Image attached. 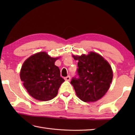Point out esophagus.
I'll list each match as a JSON object with an SVG mask.
<instances>
[{"mask_svg":"<svg viewBox=\"0 0 135 135\" xmlns=\"http://www.w3.org/2000/svg\"><path fill=\"white\" fill-rule=\"evenodd\" d=\"M64 79L66 81H70V76H67L66 77H65Z\"/></svg>","mask_w":135,"mask_h":135,"instance_id":"34e87169","label":"esophagus"}]
</instances>
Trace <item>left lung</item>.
<instances>
[{"label":"left lung","mask_w":135,"mask_h":135,"mask_svg":"<svg viewBox=\"0 0 135 135\" xmlns=\"http://www.w3.org/2000/svg\"><path fill=\"white\" fill-rule=\"evenodd\" d=\"M78 62L79 79H73L76 95L85 102H96L104 97L108 90L113 77L110 64L103 56L94 52L74 55Z\"/></svg>","instance_id":"obj_1"}]
</instances>
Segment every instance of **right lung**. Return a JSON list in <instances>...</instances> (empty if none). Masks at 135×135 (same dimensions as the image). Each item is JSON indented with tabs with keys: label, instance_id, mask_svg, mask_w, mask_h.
I'll use <instances>...</instances> for the list:
<instances>
[{
	"label": "right lung",
	"instance_id": "add662e5",
	"mask_svg": "<svg viewBox=\"0 0 135 135\" xmlns=\"http://www.w3.org/2000/svg\"><path fill=\"white\" fill-rule=\"evenodd\" d=\"M60 56L53 58L47 52L32 55L24 61L20 70V79L27 92L35 99L47 101L58 94L64 79L60 70L55 65Z\"/></svg>",
	"mask_w": 135,
	"mask_h": 135
}]
</instances>
